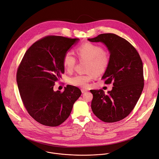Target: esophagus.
Wrapping results in <instances>:
<instances>
[{
    "label": "esophagus",
    "mask_w": 159,
    "mask_h": 159,
    "mask_svg": "<svg viewBox=\"0 0 159 159\" xmlns=\"http://www.w3.org/2000/svg\"><path fill=\"white\" fill-rule=\"evenodd\" d=\"M81 91H82V93H86L87 91V90L84 89H81Z\"/></svg>",
    "instance_id": "1"
}]
</instances>
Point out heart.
Segmentation results:
<instances>
[{"label": "heart", "mask_w": 159, "mask_h": 159, "mask_svg": "<svg viewBox=\"0 0 159 159\" xmlns=\"http://www.w3.org/2000/svg\"><path fill=\"white\" fill-rule=\"evenodd\" d=\"M77 54L80 60H87V74L77 75L70 79V83L77 87L86 88L89 82L96 75H99L104 74L109 66L110 63L109 55L104 52L99 45L85 43L76 49ZM77 63V59L73 53L68 51L63 57V64L66 70L72 72Z\"/></svg>", "instance_id": "b5f03b06"}]
</instances>
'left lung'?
Listing matches in <instances>:
<instances>
[{
  "label": "left lung",
  "mask_w": 159,
  "mask_h": 159,
  "mask_svg": "<svg viewBox=\"0 0 159 159\" xmlns=\"http://www.w3.org/2000/svg\"><path fill=\"white\" fill-rule=\"evenodd\" d=\"M91 42H102L110 53V63L102 79L112 84L111 91L90 90L93 94L94 114L106 123L119 121L129 115L137 104L144 87L143 63L139 53L125 39L113 33H104Z\"/></svg>",
  "instance_id": "left-lung-1"
}]
</instances>
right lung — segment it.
Returning <instances> with one entry per match:
<instances>
[{"label":"right lung","instance_id":"right-lung-1","mask_svg":"<svg viewBox=\"0 0 159 159\" xmlns=\"http://www.w3.org/2000/svg\"><path fill=\"white\" fill-rule=\"evenodd\" d=\"M79 39L45 36L31 45L19 65L16 80L22 103L41 125L55 127L63 123L81 95V90L71 85L62 93L53 90L55 82L65 72L63 57Z\"/></svg>","mask_w":159,"mask_h":159}]
</instances>
